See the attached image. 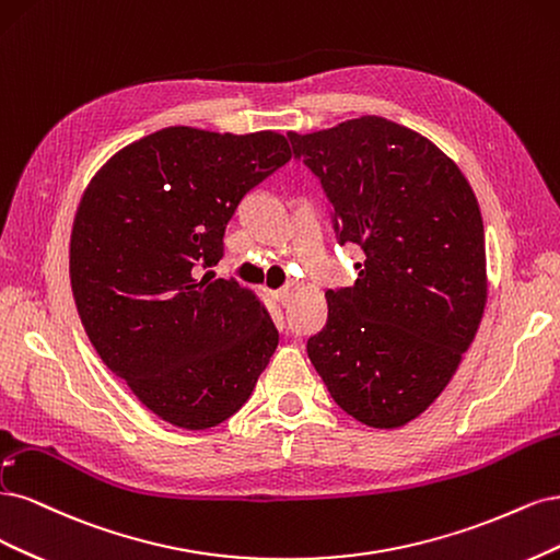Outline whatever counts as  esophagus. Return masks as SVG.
Listing matches in <instances>:
<instances>
[{
    "label": "esophagus",
    "instance_id": "esophagus-1",
    "mask_svg": "<svg viewBox=\"0 0 560 560\" xmlns=\"http://www.w3.org/2000/svg\"><path fill=\"white\" fill-rule=\"evenodd\" d=\"M275 298H277V302H279L281 306H288V304L293 302V288H291V285L279 288V291L275 293Z\"/></svg>",
    "mask_w": 560,
    "mask_h": 560
}]
</instances>
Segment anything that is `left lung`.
I'll use <instances>...</instances> for the list:
<instances>
[{
    "instance_id": "obj_1",
    "label": "left lung",
    "mask_w": 560,
    "mask_h": 560,
    "mask_svg": "<svg viewBox=\"0 0 560 560\" xmlns=\"http://www.w3.org/2000/svg\"><path fill=\"white\" fill-rule=\"evenodd\" d=\"M335 209L339 244L365 254L306 341L332 400L370 428L417 419L456 374L486 306L477 197L435 143L382 116L288 132Z\"/></svg>"
}]
</instances>
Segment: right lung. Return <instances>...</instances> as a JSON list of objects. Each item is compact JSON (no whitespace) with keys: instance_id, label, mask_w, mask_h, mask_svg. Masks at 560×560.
I'll use <instances>...</instances> for the list:
<instances>
[{"instance_id":"obj_1","label":"right lung","mask_w":560,"mask_h":560,"mask_svg":"<svg viewBox=\"0 0 560 560\" xmlns=\"http://www.w3.org/2000/svg\"><path fill=\"white\" fill-rule=\"evenodd\" d=\"M291 155L272 130L174 125L112 155L81 197L69 279L83 328L102 363L176 428L228 421L277 351L254 291L197 275L223 258L242 197Z\"/></svg>"}]
</instances>
